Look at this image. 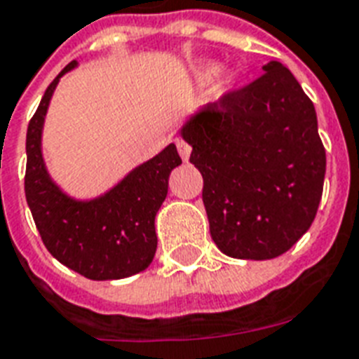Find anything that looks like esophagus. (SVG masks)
I'll return each instance as SVG.
<instances>
[{"mask_svg":"<svg viewBox=\"0 0 359 359\" xmlns=\"http://www.w3.org/2000/svg\"><path fill=\"white\" fill-rule=\"evenodd\" d=\"M176 146H177V151H180V157L183 161H189L191 157V146H189L185 140H176Z\"/></svg>","mask_w":359,"mask_h":359,"instance_id":"34e87169","label":"esophagus"}]
</instances>
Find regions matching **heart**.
I'll list each match as a JSON object with an SVG mask.
<instances>
[{"label": "heart", "mask_w": 359, "mask_h": 359, "mask_svg": "<svg viewBox=\"0 0 359 359\" xmlns=\"http://www.w3.org/2000/svg\"><path fill=\"white\" fill-rule=\"evenodd\" d=\"M219 73H221V65L215 63V61H210V63H205V65H202L198 71H196V80L202 82V84H205V82H210V80L215 79Z\"/></svg>", "instance_id": "1"}]
</instances>
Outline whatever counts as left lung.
Masks as SVG:
<instances>
[{
    "label": "left lung",
    "instance_id": "1",
    "mask_svg": "<svg viewBox=\"0 0 359 359\" xmlns=\"http://www.w3.org/2000/svg\"><path fill=\"white\" fill-rule=\"evenodd\" d=\"M221 102L200 107L180 135L204 177L215 245L232 258L269 260L309 230L326 174L315 104L279 61Z\"/></svg>",
    "mask_w": 359,
    "mask_h": 359
}]
</instances>
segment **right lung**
<instances>
[{
    "instance_id": "1",
    "label": "right lung",
    "mask_w": 359,
    "mask_h": 359,
    "mask_svg": "<svg viewBox=\"0 0 359 359\" xmlns=\"http://www.w3.org/2000/svg\"><path fill=\"white\" fill-rule=\"evenodd\" d=\"M69 65L46 88L27 125L26 200L50 255L93 280L125 279L148 268L157 251L155 215L168 193V177L182 165L174 144L127 172L93 198L65 193L50 176L43 155V129L50 101Z\"/></svg>"
}]
</instances>
